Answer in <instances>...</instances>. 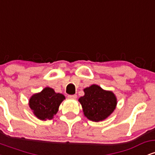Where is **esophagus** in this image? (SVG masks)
Returning <instances> with one entry per match:
<instances>
[{
	"mask_svg": "<svg viewBox=\"0 0 155 155\" xmlns=\"http://www.w3.org/2000/svg\"><path fill=\"white\" fill-rule=\"evenodd\" d=\"M68 97H69V98H71V99H76V97H77V95H68Z\"/></svg>",
	"mask_w": 155,
	"mask_h": 155,
	"instance_id": "obj_1",
	"label": "esophagus"
}]
</instances>
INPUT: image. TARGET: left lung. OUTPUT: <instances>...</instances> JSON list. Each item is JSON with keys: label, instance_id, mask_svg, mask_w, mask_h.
Here are the masks:
<instances>
[{"label": "left lung", "instance_id": "8db88e82", "mask_svg": "<svg viewBox=\"0 0 155 155\" xmlns=\"http://www.w3.org/2000/svg\"><path fill=\"white\" fill-rule=\"evenodd\" d=\"M84 95L79 97L84 116L92 122L106 120L116 108L117 101L111 91L103 90L100 86L92 84L84 89Z\"/></svg>", "mask_w": 155, "mask_h": 155}]
</instances>
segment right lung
Returning a JSON list of instances; mask_svg holds the SVG:
<instances>
[{"mask_svg":"<svg viewBox=\"0 0 155 155\" xmlns=\"http://www.w3.org/2000/svg\"><path fill=\"white\" fill-rule=\"evenodd\" d=\"M65 99L63 94L56 93L52 88L47 87L41 92L31 96L29 106L39 120H51L58 111L60 104Z\"/></svg>","mask_w":155,"mask_h":155,"instance_id":"obj_1","label":"right lung"}]
</instances>
